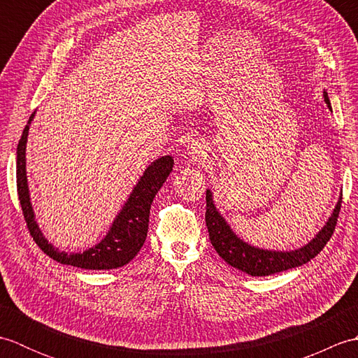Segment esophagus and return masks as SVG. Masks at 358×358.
Returning <instances> with one entry per match:
<instances>
[{
    "mask_svg": "<svg viewBox=\"0 0 358 358\" xmlns=\"http://www.w3.org/2000/svg\"><path fill=\"white\" fill-rule=\"evenodd\" d=\"M204 154H206V152H204L203 144L199 141L192 143L191 146L187 148V155L191 157L192 162H201V159L204 158Z\"/></svg>",
    "mask_w": 358,
    "mask_h": 358,
    "instance_id": "34e87169",
    "label": "esophagus"
}]
</instances>
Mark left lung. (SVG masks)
<instances>
[{
  "mask_svg": "<svg viewBox=\"0 0 358 358\" xmlns=\"http://www.w3.org/2000/svg\"><path fill=\"white\" fill-rule=\"evenodd\" d=\"M323 95L326 104H328V108L331 109L328 92H323ZM340 208L341 196L336 209L332 212V215L322 227V231L318 232L308 245L295 250H268L249 245V243L241 240L238 235L231 229L229 223H227L223 215L217 210L210 189H208L206 226L212 246L215 248L217 254L222 257L227 264H231L232 268L246 272L252 277H266L281 271L299 268V266L313 260L317 254H320V250L326 246V243L332 237L334 229H336Z\"/></svg>",
  "mask_w": 358,
  "mask_h": 358,
  "instance_id": "obj_1",
  "label": "left lung"
}]
</instances>
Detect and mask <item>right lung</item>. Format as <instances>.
<instances>
[{
	"instance_id": "obj_1",
	"label": "right lung",
	"mask_w": 358,
	"mask_h": 358,
	"mask_svg": "<svg viewBox=\"0 0 358 358\" xmlns=\"http://www.w3.org/2000/svg\"><path fill=\"white\" fill-rule=\"evenodd\" d=\"M34 117L35 112L30 115L17 148L18 199L30 235L34 237L36 245L43 249L44 254H48L50 258L62 264L95 271L117 269L127 264L140 252L141 246L144 245V240L148 237L150 204L154 201L157 192L162 189L166 178L172 172L173 158L171 155H166L149 164L148 169L144 171L141 178L138 180V183L132 189L124 206L121 208L118 215L113 220L109 232L106 234V237L98 245L83 250V252L67 254L64 250L53 248L45 240L41 229L38 227L32 203H30L26 175V144L29 126L32 123Z\"/></svg>"
}]
</instances>
